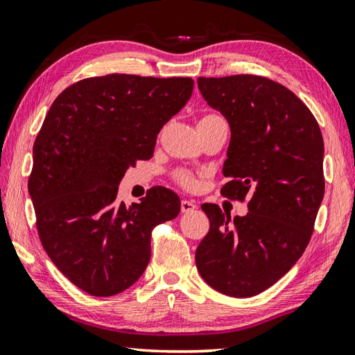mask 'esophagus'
Wrapping results in <instances>:
<instances>
[{
    "mask_svg": "<svg viewBox=\"0 0 355 355\" xmlns=\"http://www.w3.org/2000/svg\"><path fill=\"white\" fill-rule=\"evenodd\" d=\"M196 209H198V205L195 200H182V202H180V210H182V213L195 211Z\"/></svg>",
    "mask_w": 355,
    "mask_h": 355,
    "instance_id": "1",
    "label": "esophagus"
}]
</instances>
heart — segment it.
<instances>
[{
	"mask_svg": "<svg viewBox=\"0 0 355 355\" xmlns=\"http://www.w3.org/2000/svg\"><path fill=\"white\" fill-rule=\"evenodd\" d=\"M207 117H209V116H207ZM178 179H179V182L182 184V185H185V187H193V185H195V178H193L190 173H187V171L179 173Z\"/></svg>",
	"mask_w": 355,
	"mask_h": 355,
	"instance_id": "1",
	"label": "heart"
}]
</instances>
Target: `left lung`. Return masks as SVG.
Here are the masks:
<instances>
[{"instance_id": "8db88e82", "label": "left lung", "mask_w": 355, "mask_h": 355, "mask_svg": "<svg viewBox=\"0 0 355 355\" xmlns=\"http://www.w3.org/2000/svg\"><path fill=\"white\" fill-rule=\"evenodd\" d=\"M200 96L230 126L220 193L249 196L235 216L202 204L210 230L196 249L204 282L224 295H258L303 255L324 195L322 131L286 86L258 76L199 77Z\"/></svg>"}]
</instances>
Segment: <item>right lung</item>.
<instances>
[{"instance_id": "1", "label": "right lung", "mask_w": 355, "mask_h": 355, "mask_svg": "<svg viewBox=\"0 0 355 355\" xmlns=\"http://www.w3.org/2000/svg\"><path fill=\"white\" fill-rule=\"evenodd\" d=\"M191 92L189 77L110 73L71 85L46 114L29 178L38 235L58 270L89 295L135 284L150 263L153 229L179 215V196L164 187L131 205L117 191Z\"/></svg>"}]
</instances>
